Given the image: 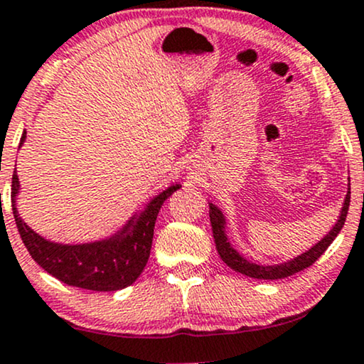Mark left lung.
Returning a JSON list of instances; mask_svg holds the SVG:
<instances>
[{
    "mask_svg": "<svg viewBox=\"0 0 364 364\" xmlns=\"http://www.w3.org/2000/svg\"><path fill=\"white\" fill-rule=\"evenodd\" d=\"M349 200H351V188L348 186V193L346 198H344V203L341 208V215H339L338 222L331 232L326 235L323 240H319L314 247H311L309 250L304 252V254L294 257V259L284 262V264H277V265H259V264H252L248 262L245 257H242L235 248L232 247L230 243L227 233H225V216L220 208L213 203L210 205V222H211V230H213V238H215V245L216 250H218V255L222 257V260L227 264L230 269L237 270L247 277L252 279H264V280H275V279H284L289 277V275H294L301 270L311 267L314 262L319 259L321 255L328 250V247L333 243V240L338 237V233L341 232L344 222H346L348 216V210H349Z\"/></svg>",
    "mask_w": 364,
    "mask_h": 364,
    "instance_id": "obj_1",
    "label": "left lung"
}]
</instances>
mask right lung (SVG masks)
Masks as SVG:
<instances>
[{"instance_id": "right-lung-1", "label": "right lung", "mask_w": 364, "mask_h": 364, "mask_svg": "<svg viewBox=\"0 0 364 364\" xmlns=\"http://www.w3.org/2000/svg\"><path fill=\"white\" fill-rule=\"evenodd\" d=\"M25 139L26 132H23L20 148ZM179 188L181 185H171L156 195L144 210L132 215L112 237L75 245L50 242L23 222L16 208V198L20 193L16 169L11 179V206L21 240L31 259L41 269L73 287L95 292H112L136 282L144 270L151 254L154 223L161 206Z\"/></svg>"}]
</instances>
